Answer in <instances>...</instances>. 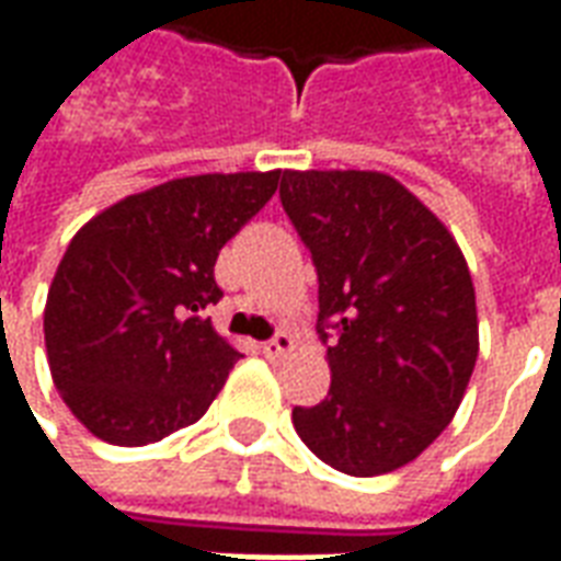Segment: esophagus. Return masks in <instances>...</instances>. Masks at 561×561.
I'll use <instances>...</instances> for the list:
<instances>
[{"mask_svg":"<svg viewBox=\"0 0 561 561\" xmlns=\"http://www.w3.org/2000/svg\"><path fill=\"white\" fill-rule=\"evenodd\" d=\"M261 352L267 354L270 360H279V357H285V354L294 352V336L291 333H276L273 340L261 345Z\"/></svg>","mask_w":561,"mask_h":561,"instance_id":"1","label":"esophagus"}]
</instances>
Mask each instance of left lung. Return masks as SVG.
Instances as JSON below:
<instances>
[{
  "label": "left lung",
  "mask_w": 561,
  "mask_h": 561,
  "mask_svg": "<svg viewBox=\"0 0 561 561\" xmlns=\"http://www.w3.org/2000/svg\"><path fill=\"white\" fill-rule=\"evenodd\" d=\"M282 207L312 252L330 390L291 421L333 469H402L454 421L478 360V306L445 221L381 171H285Z\"/></svg>",
  "instance_id": "obj_1"
}]
</instances>
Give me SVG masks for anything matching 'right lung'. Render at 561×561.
<instances>
[{"mask_svg":"<svg viewBox=\"0 0 561 561\" xmlns=\"http://www.w3.org/2000/svg\"><path fill=\"white\" fill-rule=\"evenodd\" d=\"M282 171L197 173L116 201L80 228L44 306L50 376L107 445L161 442L207 412L240 352L201 312L219 249Z\"/></svg>","mask_w":561,"mask_h":561,"instance_id":"right-lung-1","label":"right lung"}]
</instances>
